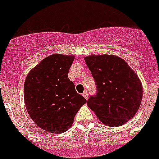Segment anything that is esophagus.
Listing matches in <instances>:
<instances>
[{"mask_svg":"<svg viewBox=\"0 0 159 159\" xmlns=\"http://www.w3.org/2000/svg\"><path fill=\"white\" fill-rule=\"evenodd\" d=\"M82 96L85 97V99H88V93H87V92H83V94H82Z\"/></svg>","mask_w":159,"mask_h":159,"instance_id":"esophagus-1","label":"esophagus"}]
</instances>
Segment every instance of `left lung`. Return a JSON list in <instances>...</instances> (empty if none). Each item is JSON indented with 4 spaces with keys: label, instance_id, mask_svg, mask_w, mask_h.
<instances>
[{
    "label": "left lung",
    "instance_id": "1",
    "mask_svg": "<svg viewBox=\"0 0 159 159\" xmlns=\"http://www.w3.org/2000/svg\"><path fill=\"white\" fill-rule=\"evenodd\" d=\"M84 59L97 88V95L90 97L87 106L106 125H123L140 106L143 87L139 77L116 55H89Z\"/></svg>",
    "mask_w": 159,
    "mask_h": 159
}]
</instances>
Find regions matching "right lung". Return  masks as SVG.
<instances>
[{"mask_svg": "<svg viewBox=\"0 0 159 159\" xmlns=\"http://www.w3.org/2000/svg\"><path fill=\"white\" fill-rule=\"evenodd\" d=\"M74 55L55 53L43 58L29 72L24 100L32 120L43 130L62 134L72 126L87 102L67 77Z\"/></svg>", "mask_w": 159, "mask_h": 159, "instance_id": "add662e5", "label": "right lung"}]
</instances>
